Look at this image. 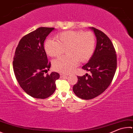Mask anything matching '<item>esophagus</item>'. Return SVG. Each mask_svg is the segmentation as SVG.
I'll list each match as a JSON object with an SVG mask.
<instances>
[{"instance_id": "obj_1", "label": "esophagus", "mask_w": 133, "mask_h": 133, "mask_svg": "<svg viewBox=\"0 0 133 133\" xmlns=\"http://www.w3.org/2000/svg\"><path fill=\"white\" fill-rule=\"evenodd\" d=\"M60 76L61 77H66L67 76L66 74H60Z\"/></svg>"}]
</instances>
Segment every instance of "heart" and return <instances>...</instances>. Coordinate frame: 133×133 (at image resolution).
I'll list each match as a JSON object with an SVG mask.
<instances>
[{
  "label": "heart",
  "mask_w": 133,
  "mask_h": 133,
  "mask_svg": "<svg viewBox=\"0 0 133 133\" xmlns=\"http://www.w3.org/2000/svg\"><path fill=\"white\" fill-rule=\"evenodd\" d=\"M56 39L46 41L45 49L46 54L52 57L60 56L66 50V56L60 57L53 62L55 70L62 73L73 71L78 61L87 62L95 50V37L91 31H64L56 36Z\"/></svg>",
  "instance_id": "1"
}]
</instances>
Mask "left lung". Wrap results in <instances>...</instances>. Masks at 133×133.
<instances>
[{"label":"left lung","instance_id":"8db88e82","mask_svg":"<svg viewBox=\"0 0 133 133\" xmlns=\"http://www.w3.org/2000/svg\"><path fill=\"white\" fill-rule=\"evenodd\" d=\"M91 28L96 37V46L93 55L82 69L91 74L77 77L78 81L73 87L78 98L87 100L96 97L107 90L117 67V56L110 39L102 31Z\"/></svg>","mask_w":133,"mask_h":133}]
</instances>
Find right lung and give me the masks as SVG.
Segmentation results:
<instances>
[{"mask_svg": "<svg viewBox=\"0 0 133 133\" xmlns=\"http://www.w3.org/2000/svg\"><path fill=\"white\" fill-rule=\"evenodd\" d=\"M55 28L39 27L21 38L16 49L13 62L14 73L19 85L33 98L45 99L56 90L59 73H45L50 67L43 43Z\"/></svg>", "mask_w": 133, "mask_h": 133, "instance_id": "add662e5", "label": "right lung"}]
</instances>
